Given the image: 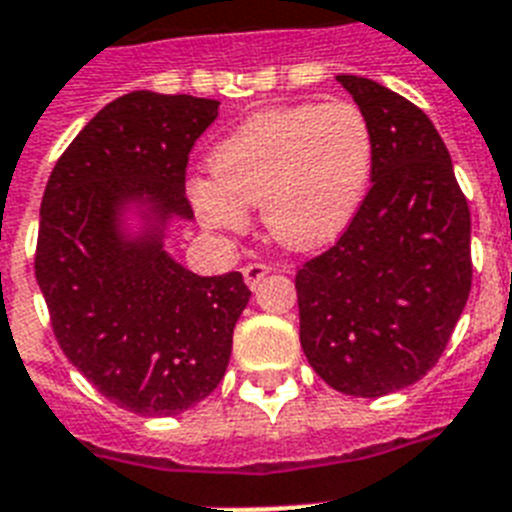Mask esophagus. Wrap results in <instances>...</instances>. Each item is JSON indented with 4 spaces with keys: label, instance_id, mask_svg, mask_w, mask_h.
I'll return each mask as SVG.
<instances>
[{
    "label": "esophagus",
    "instance_id": "1",
    "mask_svg": "<svg viewBox=\"0 0 512 512\" xmlns=\"http://www.w3.org/2000/svg\"><path fill=\"white\" fill-rule=\"evenodd\" d=\"M242 273H244V281H247L249 289H255L257 283L263 281V278L270 273V265H265V263H247V265H244Z\"/></svg>",
    "mask_w": 512,
    "mask_h": 512
}]
</instances>
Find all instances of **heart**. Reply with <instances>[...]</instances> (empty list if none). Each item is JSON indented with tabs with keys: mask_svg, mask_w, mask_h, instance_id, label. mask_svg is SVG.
I'll list each match as a JSON object with an SVG mask.
<instances>
[{
	"mask_svg": "<svg viewBox=\"0 0 512 512\" xmlns=\"http://www.w3.org/2000/svg\"><path fill=\"white\" fill-rule=\"evenodd\" d=\"M372 130L351 101L296 103L244 119L210 153L213 179L197 176L190 197L208 229L242 231L263 205L278 244L317 249L343 234L367 195Z\"/></svg>",
	"mask_w": 512,
	"mask_h": 512,
	"instance_id": "b5f03b06",
	"label": "heart"
}]
</instances>
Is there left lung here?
Listing matches in <instances>:
<instances>
[{
	"mask_svg": "<svg viewBox=\"0 0 512 512\" xmlns=\"http://www.w3.org/2000/svg\"><path fill=\"white\" fill-rule=\"evenodd\" d=\"M372 130V187L349 229L296 270L299 341L338 393L380 398L422 380L471 291V213L419 106L338 75Z\"/></svg>",
	"mask_w": 512,
	"mask_h": 512,
	"instance_id": "obj_1",
	"label": "left lung"
}]
</instances>
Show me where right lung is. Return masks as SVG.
I'll return each instance as SVG.
<instances>
[{"label": "right lung", "instance_id": "right-lung-1", "mask_svg": "<svg viewBox=\"0 0 512 512\" xmlns=\"http://www.w3.org/2000/svg\"><path fill=\"white\" fill-rule=\"evenodd\" d=\"M218 101L132 90L106 103L59 156L41 200L36 281L64 356L119 409L174 416L208 398L229 367L249 294L242 273L203 278L163 249L195 140ZM145 204L151 231L121 213Z\"/></svg>", "mask_w": 512, "mask_h": 512}]
</instances>
